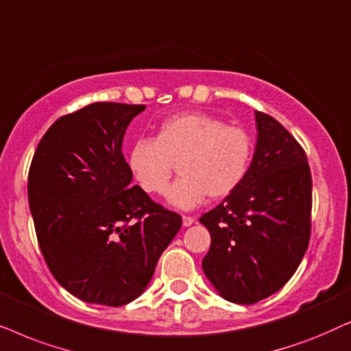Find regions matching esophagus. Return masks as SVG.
<instances>
[{
	"label": "esophagus",
	"instance_id": "1",
	"mask_svg": "<svg viewBox=\"0 0 351 351\" xmlns=\"http://www.w3.org/2000/svg\"><path fill=\"white\" fill-rule=\"evenodd\" d=\"M194 221H195V219L193 217H188V215H184V217H183V226H186V228L191 226V224H193Z\"/></svg>",
	"mask_w": 351,
	"mask_h": 351
}]
</instances>
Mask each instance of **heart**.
<instances>
[{
	"label": "heart",
	"mask_w": 351,
	"mask_h": 351,
	"mask_svg": "<svg viewBox=\"0 0 351 351\" xmlns=\"http://www.w3.org/2000/svg\"><path fill=\"white\" fill-rule=\"evenodd\" d=\"M255 143L245 130L200 112H186L163 120L156 139L139 138L127 154V165L139 188L165 193L173 165L181 178L168 188L171 207L193 210L210 195H231L249 175Z\"/></svg>",
	"instance_id": "b5f03b06"
}]
</instances>
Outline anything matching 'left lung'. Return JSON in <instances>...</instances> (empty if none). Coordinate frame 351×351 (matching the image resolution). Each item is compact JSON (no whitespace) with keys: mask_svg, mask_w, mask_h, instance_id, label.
I'll use <instances>...</instances> for the list:
<instances>
[{"mask_svg":"<svg viewBox=\"0 0 351 351\" xmlns=\"http://www.w3.org/2000/svg\"><path fill=\"white\" fill-rule=\"evenodd\" d=\"M249 175L199 221L212 237L202 269L224 300L250 305L278 292L305 255L311 173L300 144L273 117L255 112Z\"/></svg>","mask_w":351,"mask_h":351,"instance_id":"obj_1","label":"left lung"}]
</instances>
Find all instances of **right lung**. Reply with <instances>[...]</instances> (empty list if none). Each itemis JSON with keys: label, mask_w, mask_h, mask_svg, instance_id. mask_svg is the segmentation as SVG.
I'll use <instances>...</instances> for the list:
<instances>
[{"label": "right lung", "mask_w": 351, "mask_h": 351, "mask_svg": "<svg viewBox=\"0 0 351 351\" xmlns=\"http://www.w3.org/2000/svg\"><path fill=\"white\" fill-rule=\"evenodd\" d=\"M144 109L95 102L60 117L32 160L29 204L41 254L56 281L86 303L138 298L181 228L178 213L132 186L121 146Z\"/></svg>", "instance_id": "obj_1"}]
</instances>
